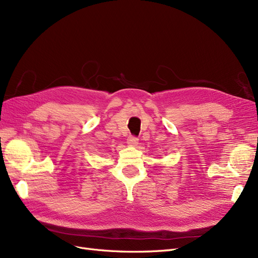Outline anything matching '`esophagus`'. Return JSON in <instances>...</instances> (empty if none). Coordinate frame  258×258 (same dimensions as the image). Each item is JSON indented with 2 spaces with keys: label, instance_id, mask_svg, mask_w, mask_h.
I'll use <instances>...</instances> for the list:
<instances>
[{
  "label": "esophagus",
  "instance_id": "esophagus-1",
  "mask_svg": "<svg viewBox=\"0 0 258 258\" xmlns=\"http://www.w3.org/2000/svg\"><path fill=\"white\" fill-rule=\"evenodd\" d=\"M138 142H139V139H138L137 137H135V136H129V137H128L127 143H128L129 145H131V146H136V145L138 144Z\"/></svg>",
  "mask_w": 258,
  "mask_h": 258
}]
</instances>
